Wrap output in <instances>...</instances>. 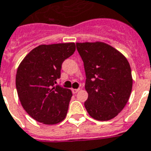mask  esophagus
Masks as SVG:
<instances>
[{
    "label": "esophagus",
    "mask_w": 151,
    "mask_h": 151,
    "mask_svg": "<svg viewBox=\"0 0 151 151\" xmlns=\"http://www.w3.org/2000/svg\"><path fill=\"white\" fill-rule=\"evenodd\" d=\"M79 91H80V88H78V89H72V92L73 94H76L78 93Z\"/></svg>",
    "instance_id": "34e87169"
}]
</instances>
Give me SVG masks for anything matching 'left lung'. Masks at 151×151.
<instances>
[{
	"label": "left lung",
	"instance_id": "8db88e82",
	"mask_svg": "<svg viewBox=\"0 0 151 151\" xmlns=\"http://www.w3.org/2000/svg\"><path fill=\"white\" fill-rule=\"evenodd\" d=\"M86 73L84 105L91 118L112 119L122 111L132 91V78L128 61L104 42L76 43Z\"/></svg>",
	"mask_w": 151,
	"mask_h": 151
}]
</instances>
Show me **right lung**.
Here are the masks:
<instances>
[{
  "mask_svg": "<svg viewBox=\"0 0 151 151\" xmlns=\"http://www.w3.org/2000/svg\"><path fill=\"white\" fill-rule=\"evenodd\" d=\"M73 42L41 45L25 56L18 68L15 84L21 105L40 123L65 119L72 91L56 85L63 62L75 51Z\"/></svg>",
  "mask_w": 151,
  "mask_h": 151,
  "instance_id": "obj_1",
  "label": "right lung"
}]
</instances>
